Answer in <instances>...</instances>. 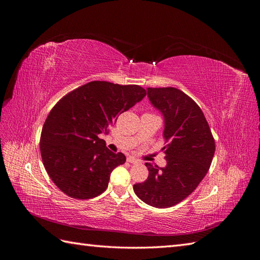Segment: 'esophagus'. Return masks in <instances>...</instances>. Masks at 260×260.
Masks as SVG:
<instances>
[{"label":"esophagus","mask_w":260,"mask_h":260,"mask_svg":"<svg viewBox=\"0 0 260 260\" xmlns=\"http://www.w3.org/2000/svg\"><path fill=\"white\" fill-rule=\"evenodd\" d=\"M127 161H128V162H130V164H139V162H140V160H139V159L135 158V157H132V156L128 157V158H127Z\"/></svg>","instance_id":"esophagus-1"}]
</instances>
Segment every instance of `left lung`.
<instances>
[{
    "mask_svg": "<svg viewBox=\"0 0 260 260\" xmlns=\"http://www.w3.org/2000/svg\"><path fill=\"white\" fill-rule=\"evenodd\" d=\"M147 96L165 119L161 149L167 160L160 168L146 162L148 177L133 185L140 200L156 208L182 202L206 176L215 154V140L202 109L176 88H147Z\"/></svg>",
    "mask_w": 260,
    "mask_h": 260,
    "instance_id": "left-lung-1",
    "label": "left lung"
}]
</instances>
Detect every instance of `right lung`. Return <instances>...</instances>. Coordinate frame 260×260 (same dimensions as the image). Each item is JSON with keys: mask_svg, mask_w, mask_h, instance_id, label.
<instances>
[{"mask_svg": "<svg viewBox=\"0 0 260 260\" xmlns=\"http://www.w3.org/2000/svg\"><path fill=\"white\" fill-rule=\"evenodd\" d=\"M145 95L137 84L91 81L57 102L43 124L40 151L46 172L61 192L89 200L106 190L112 171L125 156L109 151L99 137Z\"/></svg>", "mask_w": 260, "mask_h": 260, "instance_id": "add662e5", "label": "right lung"}]
</instances>
